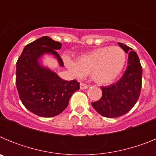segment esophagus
Here are the masks:
<instances>
[{
    "instance_id": "esophagus-1",
    "label": "esophagus",
    "mask_w": 156,
    "mask_h": 156,
    "mask_svg": "<svg viewBox=\"0 0 156 156\" xmlns=\"http://www.w3.org/2000/svg\"><path fill=\"white\" fill-rule=\"evenodd\" d=\"M80 87L81 90H85V89H87L88 86L87 85L84 84V83H81L80 84Z\"/></svg>"
}]
</instances>
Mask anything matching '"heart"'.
I'll return each mask as SVG.
<instances>
[{"instance_id": "heart-1", "label": "heart", "mask_w": 156, "mask_h": 156, "mask_svg": "<svg viewBox=\"0 0 156 156\" xmlns=\"http://www.w3.org/2000/svg\"><path fill=\"white\" fill-rule=\"evenodd\" d=\"M64 61L75 76L90 75L95 83L106 84L120 74L126 62V53L118 46L102 47L81 55L76 63L67 57Z\"/></svg>"}]
</instances>
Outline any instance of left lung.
Listing matches in <instances>:
<instances>
[{
  "instance_id": "obj_1",
  "label": "left lung",
  "mask_w": 156,
  "mask_h": 156,
  "mask_svg": "<svg viewBox=\"0 0 156 156\" xmlns=\"http://www.w3.org/2000/svg\"><path fill=\"white\" fill-rule=\"evenodd\" d=\"M118 44L129 54L126 71L115 83L101 87L102 97L91 103L100 115L108 118L119 117L131 110L138 100L142 83V67L137 53L122 43Z\"/></svg>"
}]
</instances>
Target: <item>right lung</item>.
<instances>
[{"mask_svg": "<svg viewBox=\"0 0 156 156\" xmlns=\"http://www.w3.org/2000/svg\"><path fill=\"white\" fill-rule=\"evenodd\" d=\"M62 44L49 37H42L27 44L16 63V87L23 105L41 117H53L68 106L72 94L80 89L76 80L66 81L54 71L41 65L45 54L52 55L63 67L56 50Z\"/></svg>", "mask_w": 156, "mask_h": 156, "instance_id": "add662e5", "label": "right lung"}]
</instances>
